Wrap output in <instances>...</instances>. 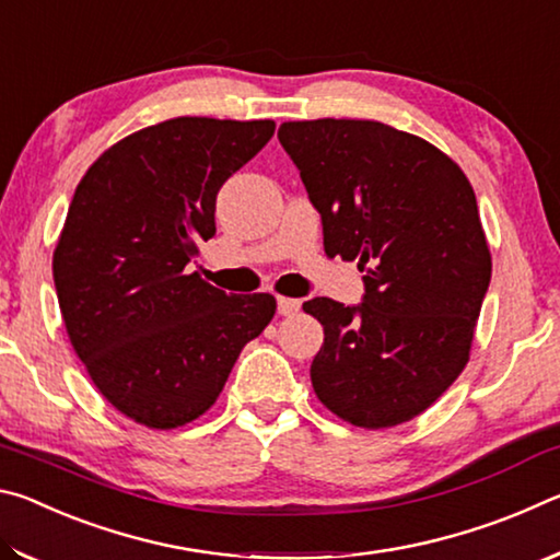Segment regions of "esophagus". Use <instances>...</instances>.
Instances as JSON below:
<instances>
[{
  "instance_id": "34e87169",
  "label": "esophagus",
  "mask_w": 560,
  "mask_h": 560,
  "mask_svg": "<svg viewBox=\"0 0 560 560\" xmlns=\"http://www.w3.org/2000/svg\"><path fill=\"white\" fill-rule=\"evenodd\" d=\"M277 308H279L281 316H293V314H299V311H301V301L299 299H289V296H279L277 299Z\"/></svg>"
}]
</instances>
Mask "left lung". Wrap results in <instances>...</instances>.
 I'll use <instances>...</instances> for the list:
<instances>
[{
  "label": "left lung",
  "instance_id": "obj_1",
  "mask_svg": "<svg viewBox=\"0 0 560 560\" xmlns=\"http://www.w3.org/2000/svg\"><path fill=\"white\" fill-rule=\"evenodd\" d=\"M279 140L324 220L326 254L365 271L360 306L303 303L324 326L314 393L355 428L410 422L467 365L489 289L469 179L440 148L377 120H291Z\"/></svg>",
  "mask_w": 560,
  "mask_h": 560
}]
</instances>
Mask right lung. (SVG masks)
Returning a JSON list of instances; mask_svg holds the SVG:
<instances>
[{
    "label": "right lung",
    "mask_w": 560,
    "mask_h": 560,
    "mask_svg": "<svg viewBox=\"0 0 560 560\" xmlns=\"http://www.w3.org/2000/svg\"><path fill=\"white\" fill-rule=\"evenodd\" d=\"M273 120L179 116L110 145L75 187L54 283L75 355L132 422L175 430L217 402L242 348L277 314L185 273L212 240L220 187L269 143Z\"/></svg>",
    "instance_id": "1"
}]
</instances>
